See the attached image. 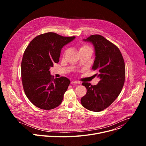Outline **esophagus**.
Listing matches in <instances>:
<instances>
[{
	"label": "esophagus",
	"instance_id": "34e87169",
	"mask_svg": "<svg viewBox=\"0 0 146 146\" xmlns=\"http://www.w3.org/2000/svg\"><path fill=\"white\" fill-rule=\"evenodd\" d=\"M71 84H80V82H78L77 81H72Z\"/></svg>",
	"mask_w": 146,
	"mask_h": 146
}]
</instances>
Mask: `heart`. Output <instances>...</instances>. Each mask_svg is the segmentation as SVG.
<instances>
[{
  "label": "heart",
  "mask_w": 146,
  "mask_h": 146,
  "mask_svg": "<svg viewBox=\"0 0 146 146\" xmlns=\"http://www.w3.org/2000/svg\"><path fill=\"white\" fill-rule=\"evenodd\" d=\"M86 49H92L91 47L88 45H82L81 46V47H80V50H86ZM66 52V51H65Z\"/></svg>",
  "instance_id": "1"
}]
</instances>
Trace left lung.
<instances>
[{
  "mask_svg": "<svg viewBox=\"0 0 146 146\" xmlns=\"http://www.w3.org/2000/svg\"><path fill=\"white\" fill-rule=\"evenodd\" d=\"M84 41H90L95 47V59L92 69L98 70V84L82 82L87 94L81 99L82 106L99 112L108 108L119 95L125 78V66L119 48L101 35H91Z\"/></svg>",
  "mask_w": 146,
  "mask_h": 146,
  "instance_id": "1",
  "label": "left lung"
}]
</instances>
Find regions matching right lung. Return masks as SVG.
<instances>
[{
	"instance_id": "add662e5",
	"label": "right lung",
	"mask_w": 146,
	"mask_h": 146,
	"mask_svg": "<svg viewBox=\"0 0 146 146\" xmlns=\"http://www.w3.org/2000/svg\"><path fill=\"white\" fill-rule=\"evenodd\" d=\"M74 38L48 32L35 37L27 46L21 62V79L25 95L35 106L51 110L63 100L70 81L65 77L54 79L50 68L59 62L62 48Z\"/></svg>"
}]
</instances>
